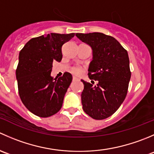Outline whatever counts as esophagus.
Returning a JSON list of instances; mask_svg holds the SVG:
<instances>
[{
    "instance_id": "34e87169",
    "label": "esophagus",
    "mask_w": 154,
    "mask_h": 154,
    "mask_svg": "<svg viewBox=\"0 0 154 154\" xmlns=\"http://www.w3.org/2000/svg\"><path fill=\"white\" fill-rule=\"evenodd\" d=\"M78 80V78L76 77H73V81H76V80Z\"/></svg>"
}]
</instances>
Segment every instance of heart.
Masks as SVG:
<instances>
[{"label":"heart","instance_id":"heart-1","mask_svg":"<svg viewBox=\"0 0 154 154\" xmlns=\"http://www.w3.org/2000/svg\"><path fill=\"white\" fill-rule=\"evenodd\" d=\"M71 72L75 75H80L83 72V69L79 66H74L71 68Z\"/></svg>","mask_w":154,"mask_h":154}]
</instances>
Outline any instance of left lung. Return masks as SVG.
Returning <instances> with one entry per match:
<instances>
[{"label": "left lung", "instance_id": "8db88e82", "mask_svg": "<svg viewBox=\"0 0 154 154\" xmlns=\"http://www.w3.org/2000/svg\"><path fill=\"white\" fill-rule=\"evenodd\" d=\"M76 36L92 49L93 58L88 75L91 83L83 80L81 94L83 109L96 120L114 114L125 100L131 77L127 51L115 38L102 32L77 33ZM94 80L99 83L93 86Z\"/></svg>", "mask_w": 154, "mask_h": 154}]
</instances>
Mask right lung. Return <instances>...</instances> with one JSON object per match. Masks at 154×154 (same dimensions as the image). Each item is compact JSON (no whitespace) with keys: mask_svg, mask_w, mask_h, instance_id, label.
Instances as JSON below:
<instances>
[{"mask_svg":"<svg viewBox=\"0 0 154 154\" xmlns=\"http://www.w3.org/2000/svg\"><path fill=\"white\" fill-rule=\"evenodd\" d=\"M74 35H42L31 38L20 51L15 71L20 98L26 108L38 117H50L63 106L72 75L66 72L54 79L51 70L53 62L62 60L63 45Z\"/></svg>","mask_w":154,"mask_h":154,"instance_id":"1","label":"right lung"}]
</instances>
